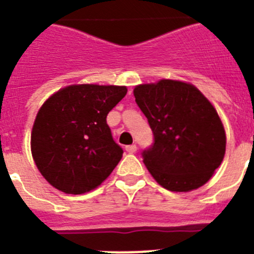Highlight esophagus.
Instances as JSON below:
<instances>
[{
    "mask_svg": "<svg viewBox=\"0 0 254 254\" xmlns=\"http://www.w3.org/2000/svg\"><path fill=\"white\" fill-rule=\"evenodd\" d=\"M126 150H127V152H129V154H134V152L137 151V146H136V145H128V146H126Z\"/></svg>",
    "mask_w": 254,
    "mask_h": 254,
    "instance_id": "1",
    "label": "esophagus"
}]
</instances>
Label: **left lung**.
Wrapping results in <instances>:
<instances>
[{"label":"left lung","mask_w":254,"mask_h":254,"mask_svg":"<svg viewBox=\"0 0 254 254\" xmlns=\"http://www.w3.org/2000/svg\"><path fill=\"white\" fill-rule=\"evenodd\" d=\"M136 103L154 133L143 164L161 187L190 192L207 183L226 149L224 125L194 85L163 78L134 86Z\"/></svg>","instance_id":"8db88e82"}]
</instances>
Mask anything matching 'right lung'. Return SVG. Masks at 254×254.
Returning <instances> with one entry per match:
<instances>
[{"instance_id":"add662e5","label":"right lung","mask_w":254,"mask_h":254,"mask_svg":"<svg viewBox=\"0 0 254 254\" xmlns=\"http://www.w3.org/2000/svg\"><path fill=\"white\" fill-rule=\"evenodd\" d=\"M127 94L117 85L75 84L43 103L31 129L30 147L40 174L67 194L99 187L122 159L108 113Z\"/></svg>"}]
</instances>
